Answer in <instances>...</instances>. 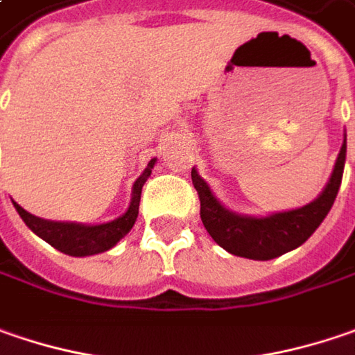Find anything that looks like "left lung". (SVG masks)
I'll list each match as a JSON object with an SVG mask.
<instances>
[{
	"label": "left lung",
	"mask_w": 355,
	"mask_h": 355,
	"mask_svg": "<svg viewBox=\"0 0 355 355\" xmlns=\"http://www.w3.org/2000/svg\"><path fill=\"white\" fill-rule=\"evenodd\" d=\"M344 164H346V137L324 191L304 207L279 211L266 218L239 216L225 209L193 168L191 182L200 196V216L204 227L218 245H222L225 252L234 256L263 261V259H274L286 252H292L310 238L328 216L342 184Z\"/></svg>",
	"instance_id": "obj_1"
}]
</instances>
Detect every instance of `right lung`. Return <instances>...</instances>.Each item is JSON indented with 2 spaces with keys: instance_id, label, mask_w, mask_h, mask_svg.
Here are the masks:
<instances>
[{
  "instance_id": "obj_1",
  "label": "right lung",
  "mask_w": 355,
  "mask_h": 355,
  "mask_svg": "<svg viewBox=\"0 0 355 355\" xmlns=\"http://www.w3.org/2000/svg\"><path fill=\"white\" fill-rule=\"evenodd\" d=\"M155 166V159H151L148 168L144 169V173L135 180L132 191V204L128 207V211L123 216H119L117 220L107 223H99V225H85V223H71V222H49L35 218L31 214H27L26 209L19 204H15V209L19 214V218L26 222V225L42 239H45L49 245H53L55 250H60L67 256H94L107 252L116 245L119 239L123 238L133 223L137 220V211H139V200H141V187L146 184V180L150 178L151 169Z\"/></svg>"
}]
</instances>
